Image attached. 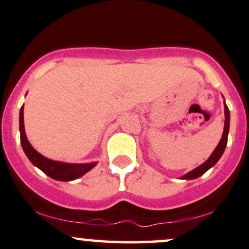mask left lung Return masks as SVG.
Segmentation results:
<instances>
[{
  "instance_id": "left-lung-1",
  "label": "left lung",
  "mask_w": 249,
  "mask_h": 249,
  "mask_svg": "<svg viewBox=\"0 0 249 249\" xmlns=\"http://www.w3.org/2000/svg\"><path fill=\"white\" fill-rule=\"evenodd\" d=\"M224 107H225V125H224V132H222V137L220 139L218 146L215 147V150L213 151V153L211 154L210 158L207 159L204 164H201L194 170L190 171V172L182 176L180 179H186V180H192L196 178H199L200 176H202L206 171L210 170L211 167H213L216 162L219 161V159L221 158L222 153H224L226 145H227V139H228V132H230V110H228L227 105L224 102Z\"/></svg>"
}]
</instances>
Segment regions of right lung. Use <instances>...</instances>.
<instances>
[{
    "instance_id": "right-lung-1",
    "label": "right lung",
    "mask_w": 249,
    "mask_h": 249,
    "mask_svg": "<svg viewBox=\"0 0 249 249\" xmlns=\"http://www.w3.org/2000/svg\"><path fill=\"white\" fill-rule=\"evenodd\" d=\"M23 107L22 105L19 110V133H21V145L23 148L25 156L31 161L34 166L38 167L50 178L58 180V181H71L81 178L85 173L89 172L91 168H93L97 165V162H87V164H71V162H63L56 161L53 159L47 158L42 156L31 146V144L28 141L27 134L24 130V118H23Z\"/></svg>"
}]
</instances>
